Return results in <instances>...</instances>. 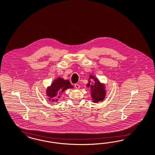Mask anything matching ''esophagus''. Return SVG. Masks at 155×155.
<instances>
[{
	"instance_id": "esophagus-1",
	"label": "esophagus",
	"mask_w": 155,
	"mask_h": 155,
	"mask_svg": "<svg viewBox=\"0 0 155 155\" xmlns=\"http://www.w3.org/2000/svg\"><path fill=\"white\" fill-rule=\"evenodd\" d=\"M74 86H75V88L76 89H79L80 87V86L78 84H74Z\"/></svg>"
}]
</instances>
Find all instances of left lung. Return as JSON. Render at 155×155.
I'll return each instance as SVG.
<instances>
[{
    "label": "left lung",
    "mask_w": 155,
    "mask_h": 155,
    "mask_svg": "<svg viewBox=\"0 0 155 155\" xmlns=\"http://www.w3.org/2000/svg\"><path fill=\"white\" fill-rule=\"evenodd\" d=\"M94 79L95 82L93 83V85L91 84V81L90 79ZM89 83L87 84V86H91V96L93 99V102L98 103L100 101H103L105 96V91L104 90V87L103 84L100 83L99 81L97 80L96 78L92 75L90 76V79L88 81Z\"/></svg>",
    "instance_id": "1"
}]
</instances>
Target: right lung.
I'll return each mask as SVG.
<instances>
[{
  "mask_svg": "<svg viewBox=\"0 0 155 155\" xmlns=\"http://www.w3.org/2000/svg\"><path fill=\"white\" fill-rule=\"evenodd\" d=\"M73 88V86L71 85L70 82L68 80H64L63 78H59L54 81L53 83H52L50 87H49L47 90V95L50 98L56 96L58 92L59 94L61 92H63L64 90L68 88ZM49 99L51 100V99ZM52 101H54V99H52ZM55 101H58L56 99Z\"/></svg>",
  "mask_w": 155,
  "mask_h": 155,
  "instance_id": "obj_1",
  "label": "right lung"
}]
</instances>
